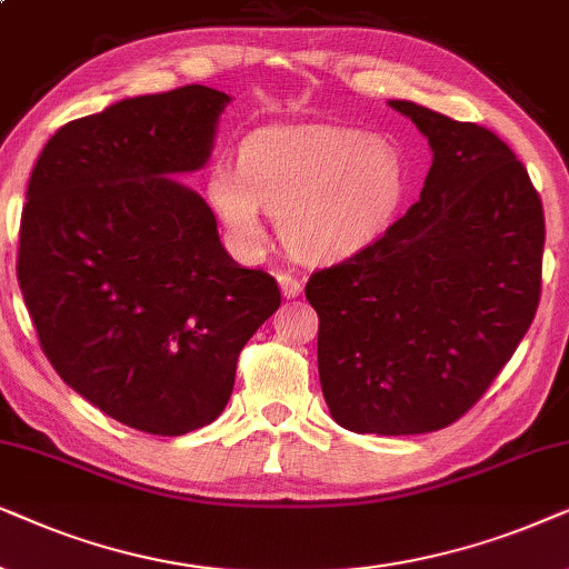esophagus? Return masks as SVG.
<instances>
[{"label":"esophagus","instance_id":"esophagus-1","mask_svg":"<svg viewBox=\"0 0 569 569\" xmlns=\"http://www.w3.org/2000/svg\"><path fill=\"white\" fill-rule=\"evenodd\" d=\"M278 283L286 299H297L301 293V278L291 276V272H278Z\"/></svg>","mask_w":569,"mask_h":569}]
</instances>
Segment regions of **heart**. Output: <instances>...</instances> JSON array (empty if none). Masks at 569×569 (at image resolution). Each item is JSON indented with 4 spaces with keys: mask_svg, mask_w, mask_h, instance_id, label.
<instances>
[{
    "mask_svg": "<svg viewBox=\"0 0 569 569\" xmlns=\"http://www.w3.org/2000/svg\"><path fill=\"white\" fill-rule=\"evenodd\" d=\"M406 192L403 158L390 140L353 127H264L241 146V163L218 161L208 194L231 233L262 239V208L305 260H338L390 223Z\"/></svg>",
    "mask_w": 569,
    "mask_h": 569,
    "instance_id": "heart-1",
    "label": "heart"
}]
</instances>
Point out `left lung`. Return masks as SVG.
<instances>
[{"instance_id":"left-lung-1","label":"left lung","mask_w":569,"mask_h":569,"mask_svg":"<svg viewBox=\"0 0 569 569\" xmlns=\"http://www.w3.org/2000/svg\"><path fill=\"white\" fill-rule=\"evenodd\" d=\"M427 134L419 202L382 237L307 280L330 416L359 435H423L489 390L541 299L543 208L526 166L487 127L411 101Z\"/></svg>"}]
</instances>
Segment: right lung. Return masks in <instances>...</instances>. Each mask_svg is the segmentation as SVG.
Returning a JSON list of instances; mask_svg holds the SVG:
<instances>
[{
	"mask_svg": "<svg viewBox=\"0 0 569 569\" xmlns=\"http://www.w3.org/2000/svg\"><path fill=\"white\" fill-rule=\"evenodd\" d=\"M229 93L184 86L59 127L33 166L18 280L57 375L111 419L179 437L221 416L241 348L280 307L213 210L166 173L208 161Z\"/></svg>",
	"mask_w": 569,
	"mask_h": 569,
	"instance_id": "right-lung-1",
	"label": "right lung"
}]
</instances>
